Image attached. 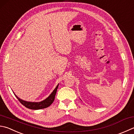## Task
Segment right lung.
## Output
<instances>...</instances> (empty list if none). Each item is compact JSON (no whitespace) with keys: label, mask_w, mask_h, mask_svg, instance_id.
Here are the masks:
<instances>
[{"label":"right lung","mask_w":134,"mask_h":134,"mask_svg":"<svg viewBox=\"0 0 134 134\" xmlns=\"http://www.w3.org/2000/svg\"><path fill=\"white\" fill-rule=\"evenodd\" d=\"M58 85H57L56 88L54 90V91H53L51 94L49 95V96L45 100L42 101L41 102L35 103V102H26V101H24L21 99H20V98H19L18 97H17L16 95L15 96H16V97H17V99L19 100V102L27 108H29V109H31V110L42 109V108H45L49 107V105H51L53 102H54L55 94H56V93L57 91V89L58 87Z\"/></svg>","instance_id":"1"}]
</instances>
